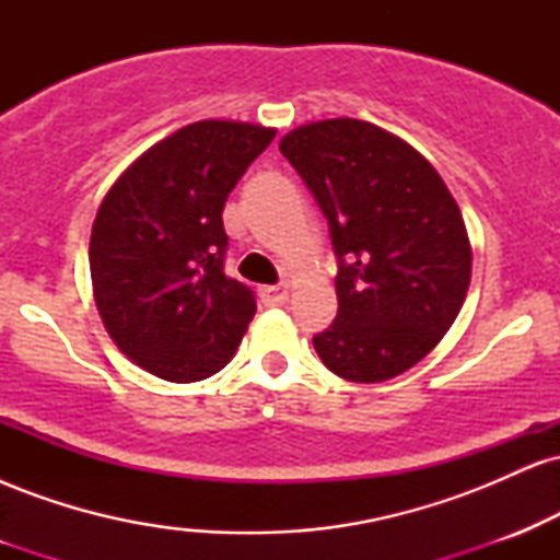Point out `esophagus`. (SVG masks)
I'll use <instances>...</instances> for the list:
<instances>
[{"label":"esophagus","instance_id":"34e87169","mask_svg":"<svg viewBox=\"0 0 560 560\" xmlns=\"http://www.w3.org/2000/svg\"><path fill=\"white\" fill-rule=\"evenodd\" d=\"M287 298H289V289H287V284H273V287H262V289H260V300H262V305H268V307L284 305Z\"/></svg>","mask_w":560,"mask_h":560}]
</instances>
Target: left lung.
Segmentation results:
<instances>
[{"label": "left lung", "mask_w": 560, "mask_h": 560, "mask_svg": "<svg viewBox=\"0 0 560 560\" xmlns=\"http://www.w3.org/2000/svg\"><path fill=\"white\" fill-rule=\"evenodd\" d=\"M329 223L339 311L313 337L337 376L402 374L445 337L471 281L458 205L432 165L374 124L334 118L279 144Z\"/></svg>", "instance_id": "left-lung-1"}]
</instances>
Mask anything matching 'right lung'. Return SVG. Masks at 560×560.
Instances as JSON below:
<instances>
[{
	"label": "right lung",
	"instance_id": "right-lung-1",
	"mask_svg": "<svg viewBox=\"0 0 560 560\" xmlns=\"http://www.w3.org/2000/svg\"><path fill=\"white\" fill-rule=\"evenodd\" d=\"M273 128L199 120L150 147L96 210L89 268L115 345L165 382H199L234 358L255 292L223 271V205Z\"/></svg>",
	"mask_w": 560,
	"mask_h": 560
}]
</instances>
